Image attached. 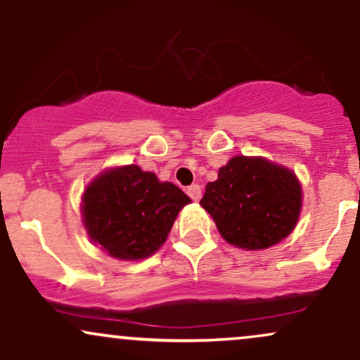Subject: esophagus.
<instances>
[{
	"mask_svg": "<svg viewBox=\"0 0 360 360\" xmlns=\"http://www.w3.org/2000/svg\"><path fill=\"white\" fill-rule=\"evenodd\" d=\"M188 194L193 201H200L201 198V186L200 184H191L188 188Z\"/></svg>",
	"mask_w": 360,
	"mask_h": 360,
	"instance_id": "esophagus-1",
	"label": "esophagus"
}]
</instances>
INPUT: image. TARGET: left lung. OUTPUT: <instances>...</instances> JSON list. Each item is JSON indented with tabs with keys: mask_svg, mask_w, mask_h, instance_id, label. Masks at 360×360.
<instances>
[{
	"mask_svg": "<svg viewBox=\"0 0 360 360\" xmlns=\"http://www.w3.org/2000/svg\"><path fill=\"white\" fill-rule=\"evenodd\" d=\"M200 203L226 242L247 250L267 249L295 229L301 186L288 169L237 155L218 171L214 183L206 184Z\"/></svg>",
	"mask_w": 360,
	"mask_h": 360,
	"instance_id": "obj_1",
	"label": "left lung"
}]
</instances>
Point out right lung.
<instances>
[{
  "label": "right lung",
  "instance_id": "obj_1",
  "mask_svg": "<svg viewBox=\"0 0 360 360\" xmlns=\"http://www.w3.org/2000/svg\"><path fill=\"white\" fill-rule=\"evenodd\" d=\"M191 203L176 184L139 166L103 172L82 196V220L93 242L111 257H148L166 242L177 213Z\"/></svg>",
  "mask_w": 360,
  "mask_h": 360
}]
</instances>
